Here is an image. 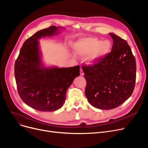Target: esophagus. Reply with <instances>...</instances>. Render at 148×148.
Listing matches in <instances>:
<instances>
[{
	"instance_id": "34e87169",
	"label": "esophagus",
	"mask_w": 148,
	"mask_h": 148,
	"mask_svg": "<svg viewBox=\"0 0 148 148\" xmlns=\"http://www.w3.org/2000/svg\"><path fill=\"white\" fill-rule=\"evenodd\" d=\"M80 75H81V76H83V75H84V73H83V69H82V68H80Z\"/></svg>"
}]
</instances>
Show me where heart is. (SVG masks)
I'll return each mask as SVG.
<instances>
[{"instance_id":"b5f03b06","label":"heart","mask_w":148,"mask_h":148,"mask_svg":"<svg viewBox=\"0 0 148 148\" xmlns=\"http://www.w3.org/2000/svg\"><path fill=\"white\" fill-rule=\"evenodd\" d=\"M111 44L107 41H101L96 38H86L79 40L73 46L75 53L83 56L89 54L87 61L89 64L103 59L110 52Z\"/></svg>"}]
</instances>
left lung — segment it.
Instances as JSON below:
<instances>
[{
  "label": "left lung",
  "instance_id": "left-lung-1",
  "mask_svg": "<svg viewBox=\"0 0 148 148\" xmlns=\"http://www.w3.org/2000/svg\"><path fill=\"white\" fill-rule=\"evenodd\" d=\"M113 40L108 54L92 65H83L89 103L99 109L116 108L133 94L136 79V62L127 42L110 33Z\"/></svg>",
  "mask_w": 148,
  "mask_h": 148
}]
</instances>
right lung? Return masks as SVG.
<instances>
[{
    "label": "right lung",
    "mask_w": 148,
    "mask_h": 148,
    "mask_svg": "<svg viewBox=\"0 0 148 148\" xmlns=\"http://www.w3.org/2000/svg\"><path fill=\"white\" fill-rule=\"evenodd\" d=\"M60 27L39 30L25 41L14 66L18 95L26 104L42 112L55 111L63 106L68 88L80 75V66L45 68L41 60L38 39L50 36Z\"/></svg>",
    "instance_id": "1"
}]
</instances>
